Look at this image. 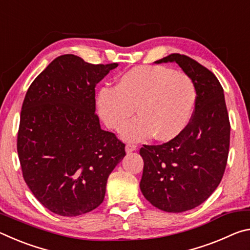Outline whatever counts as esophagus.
Masks as SVG:
<instances>
[{
	"mask_svg": "<svg viewBox=\"0 0 250 250\" xmlns=\"http://www.w3.org/2000/svg\"><path fill=\"white\" fill-rule=\"evenodd\" d=\"M135 150H137V146H135V145H131V143H128V145L125 146L126 153H131V152H133Z\"/></svg>",
	"mask_w": 250,
	"mask_h": 250,
	"instance_id": "obj_1",
	"label": "esophagus"
}]
</instances>
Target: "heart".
<instances>
[{
  "label": "heart",
  "mask_w": 250,
  "mask_h": 250,
  "mask_svg": "<svg viewBox=\"0 0 250 250\" xmlns=\"http://www.w3.org/2000/svg\"><path fill=\"white\" fill-rule=\"evenodd\" d=\"M196 89L188 75L166 66H138L122 74L115 87L97 95L98 115L110 129H120L126 141H142L154 135L161 141L177 137L192 119Z\"/></svg>",
  "instance_id": "obj_1"
}]
</instances>
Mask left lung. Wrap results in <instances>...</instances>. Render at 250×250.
<instances>
[{
	"label": "left lung",
	"mask_w": 250,
	"mask_h": 250,
	"mask_svg": "<svg viewBox=\"0 0 250 250\" xmlns=\"http://www.w3.org/2000/svg\"><path fill=\"white\" fill-rule=\"evenodd\" d=\"M162 62H176L192 79L196 89L195 110L177 137L163 145L141 147L145 167L140 189L156 208L182 213L201 205L221 183L230 125L216 76L185 55L171 54L155 64Z\"/></svg>",
	"instance_id": "obj_1"
}]
</instances>
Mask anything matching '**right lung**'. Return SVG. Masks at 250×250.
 <instances>
[{
	"label": "right lung",
	"instance_id": "add662e5",
	"mask_svg": "<svg viewBox=\"0 0 250 250\" xmlns=\"http://www.w3.org/2000/svg\"><path fill=\"white\" fill-rule=\"evenodd\" d=\"M118 64L92 65L67 54L29 86L21 111L18 153L37 200L61 216H78L103 203L125 145L100 128L95 87Z\"/></svg>",
	"mask_w": 250,
	"mask_h": 250
}]
</instances>
